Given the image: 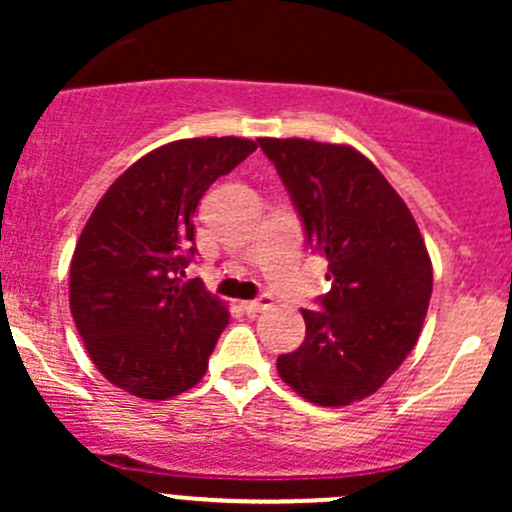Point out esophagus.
Segmentation results:
<instances>
[{
  "mask_svg": "<svg viewBox=\"0 0 512 512\" xmlns=\"http://www.w3.org/2000/svg\"><path fill=\"white\" fill-rule=\"evenodd\" d=\"M240 304L247 314H257V312H265L267 307H272V297L270 294H262V297L247 299V302H240Z\"/></svg>",
  "mask_w": 512,
  "mask_h": 512,
  "instance_id": "1",
  "label": "esophagus"
}]
</instances>
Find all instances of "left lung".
<instances>
[{
	"label": "left lung",
	"instance_id": "obj_1",
	"mask_svg": "<svg viewBox=\"0 0 512 512\" xmlns=\"http://www.w3.org/2000/svg\"><path fill=\"white\" fill-rule=\"evenodd\" d=\"M327 257L322 312L302 309V347L277 359L282 381L317 406L366 399L416 347L433 289L418 225L369 158L342 143L257 138Z\"/></svg>",
	"mask_w": 512,
	"mask_h": 512
}]
</instances>
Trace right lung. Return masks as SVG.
Wrapping results in <instances>:
<instances>
[{
  "mask_svg": "<svg viewBox=\"0 0 512 512\" xmlns=\"http://www.w3.org/2000/svg\"><path fill=\"white\" fill-rule=\"evenodd\" d=\"M257 148L183 138L146 153L98 200L69 270V304L96 369L138 399L193 389L227 327L225 302L183 282L205 190Z\"/></svg>",
  "mask_w": 512,
  "mask_h": 512,
  "instance_id": "right-lung-1",
  "label": "right lung"
}]
</instances>
